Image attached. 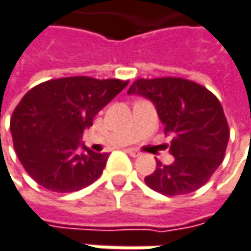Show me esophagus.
Listing matches in <instances>:
<instances>
[{
    "label": "esophagus",
    "mask_w": 251,
    "mask_h": 251,
    "mask_svg": "<svg viewBox=\"0 0 251 251\" xmlns=\"http://www.w3.org/2000/svg\"><path fill=\"white\" fill-rule=\"evenodd\" d=\"M127 153L130 154V156H133V157H139L141 153L139 150H136V149H127Z\"/></svg>",
    "instance_id": "1"
}]
</instances>
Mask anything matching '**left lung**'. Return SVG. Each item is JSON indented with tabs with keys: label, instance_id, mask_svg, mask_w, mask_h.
Wrapping results in <instances>:
<instances>
[{
	"label": "left lung",
	"instance_id": "1",
	"mask_svg": "<svg viewBox=\"0 0 251 251\" xmlns=\"http://www.w3.org/2000/svg\"><path fill=\"white\" fill-rule=\"evenodd\" d=\"M128 95L153 102L165 134H172L171 165L157 162L146 176L149 188L163 195H185L200 189L221 165L230 130L224 110L206 88L182 78L137 79Z\"/></svg>",
	"mask_w": 251,
	"mask_h": 251
}]
</instances>
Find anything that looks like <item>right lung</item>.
Segmentation results:
<instances>
[{"label":"right lung","mask_w":251,"mask_h":251,"mask_svg":"<svg viewBox=\"0 0 251 251\" xmlns=\"http://www.w3.org/2000/svg\"><path fill=\"white\" fill-rule=\"evenodd\" d=\"M127 83L74 76L30 89L11 117L14 149L25 172L54 192H75L95 182L108 154L92 151L80 139Z\"/></svg>","instance_id":"right-lung-1"}]
</instances>
